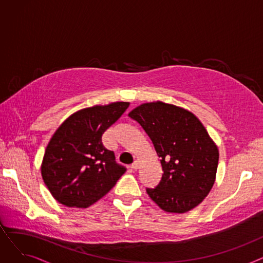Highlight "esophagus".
<instances>
[{
    "label": "esophagus",
    "instance_id": "obj_1",
    "mask_svg": "<svg viewBox=\"0 0 263 263\" xmlns=\"http://www.w3.org/2000/svg\"><path fill=\"white\" fill-rule=\"evenodd\" d=\"M131 168H132L133 171H136L137 168H139V162L134 161V162L132 163V165H131Z\"/></svg>",
    "mask_w": 263,
    "mask_h": 263
}]
</instances>
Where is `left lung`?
I'll list each match as a JSON object with an SVG mask.
<instances>
[{
	"mask_svg": "<svg viewBox=\"0 0 263 263\" xmlns=\"http://www.w3.org/2000/svg\"><path fill=\"white\" fill-rule=\"evenodd\" d=\"M153 142L163 175L147 194L166 212L184 213L209 194L218 150L199 119L189 110L161 101L144 103L129 113Z\"/></svg>",
	"mask_w": 263,
	"mask_h": 263,
	"instance_id": "left-lung-1",
	"label": "left lung"
}]
</instances>
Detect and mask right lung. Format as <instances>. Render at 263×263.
Wrapping results in <instances>:
<instances>
[{"instance_id":"right-lung-1","label":"right lung","mask_w":263,"mask_h":263,"mask_svg":"<svg viewBox=\"0 0 263 263\" xmlns=\"http://www.w3.org/2000/svg\"><path fill=\"white\" fill-rule=\"evenodd\" d=\"M129 102H114L78 110L50 140L41 175L52 196L67 206L87 208L103 197L126 172L102 134L124 113Z\"/></svg>"}]
</instances>
